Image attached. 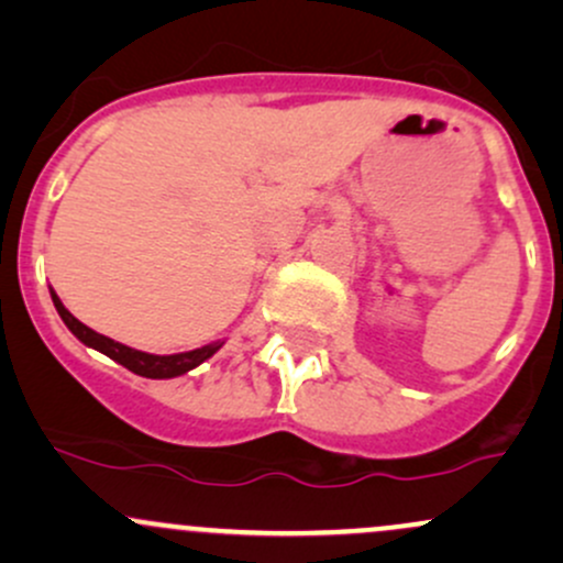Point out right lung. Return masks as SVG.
Here are the masks:
<instances>
[{"mask_svg":"<svg viewBox=\"0 0 563 563\" xmlns=\"http://www.w3.org/2000/svg\"><path fill=\"white\" fill-rule=\"evenodd\" d=\"M49 294H53V303H55L57 314H60L63 322L68 325V331L74 333L81 344L97 349V352H102L106 357L115 360V363L124 365L126 371L137 373V376H142V378H177V376H183V373L192 371V367H198L200 363H206L211 354H217L219 349H222V341H214V344H206L200 349H192V352H179V354L140 352V349L119 344V341L108 339V335L95 333L92 328L84 325V322L76 320L74 314L63 307V301L57 299L55 290H49Z\"/></svg>","mask_w":563,"mask_h":563,"instance_id":"obj_1","label":"right lung"}]
</instances>
